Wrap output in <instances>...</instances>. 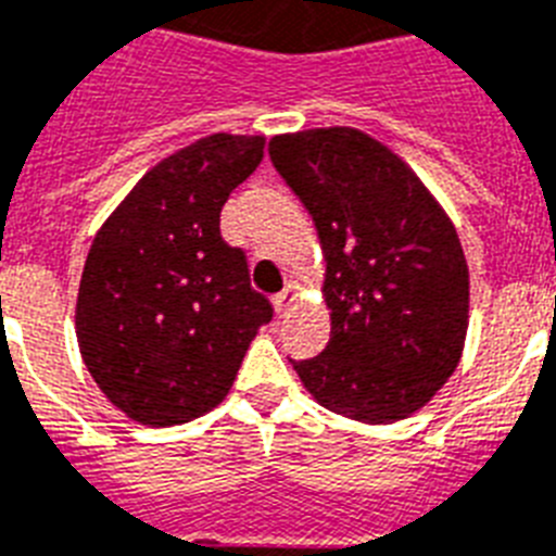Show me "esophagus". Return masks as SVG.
<instances>
[{
	"label": "esophagus",
	"instance_id": "1",
	"mask_svg": "<svg viewBox=\"0 0 556 556\" xmlns=\"http://www.w3.org/2000/svg\"><path fill=\"white\" fill-rule=\"evenodd\" d=\"M294 303H296V288L286 286L277 296H274V312H277V317H286V314L294 308Z\"/></svg>",
	"mask_w": 556,
	"mask_h": 556
}]
</instances>
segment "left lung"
Returning a JSON list of instances; mask_svg holds the SVG:
<instances>
[{"mask_svg":"<svg viewBox=\"0 0 556 556\" xmlns=\"http://www.w3.org/2000/svg\"><path fill=\"white\" fill-rule=\"evenodd\" d=\"M270 161L312 213L331 340L294 364L326 409L364 424L409 418L462 361L470 274L458 233L395 152L352 126L277 135Z\"/></svg>","mask_w":556,"mask_h":556,"instance_id":"left-lung-1","label":"left lung"}]
</instances>
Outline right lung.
Listing matches in <instances>:
<instances>
[{"label": "right lung", "instance_id": "obj_1", "mask_svg": "<svg viewBox=\"0 0 556 556\" xmlns=\"http://www.w3.org/2000/svg\"><path fill=\"white\" fill-rule=\"evenodd\" d=\"M262 135L216 132L173 152L129 190L91 242L77 343L112 404L173 427L225 401L274 308L242 248L222 239L227 195L260 167Z\"/></svg>", "mask_w": 556, "mask_h": 556}]
</instances>
